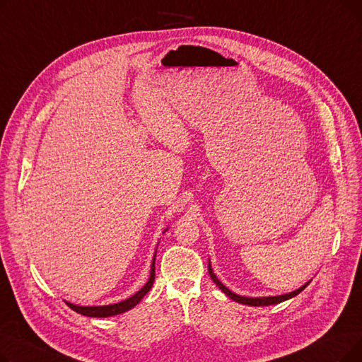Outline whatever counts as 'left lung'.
Masks as SVG:
<instances>
[{
  "instance_id": "1",
  "label": "left lung",
  "mask_w": 362,
  "mask_h": 362,
  "mask_svg": "<svg viewBox=\"0 0 362 362\" xmlns=\"http://www.w3.org/2000/svg\"><path fill=\"white\" fill-rule=\"evenodd\" d=\"M208 273H210L213 281L221 289V292H224L230 299H233V300H236V302H239V303H243V305H251V307H267V305H274V303H279V302H283V300H288V299L296 296L299 292H302V291L305 289V288L308 286V284H310V281H308V283L303 284L302 288H299V289H296V291H293V292H291V293H286V295L264 296V298H248V296L236 295L235 292L227 289V288L224 286V284L216 277V274H214V272H213V269H211V264H210V262H208Z\"/></svg>"
}]
</instances>
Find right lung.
Segmentation results:
<instances>
[{
    "label": "right lung",
    "mask_w": 362,
    "mask_h": 362,
    "mask_svg": "<svg viewBox=\"0 0 362 362\" xmlns=\"http://www.w3.org/2000/svg\"><path fill=\"white\" fill-rule=\"evenodd\" d=\"M154 280H156V254H154V258H152L151 273H149V279H148L146 284L133 296H130L122 302H117V303H111V305H100V307H81V305H74V303H70V302H66V303L73 311H76L78 314H82V315H86V317H98V318L112 317V315L126 313V311L132 310L133 307H136L141 302V299L151 291L152 284H154Z\"/></svg>",
    "instance_id": "1"
}]
</instances>
